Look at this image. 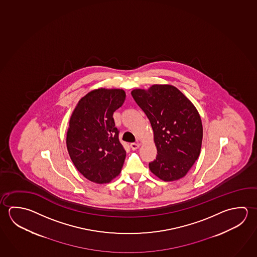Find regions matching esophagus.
Returning a JSON list of instances; mask_svg holds the SVG:
<instances>
[{
  "instance_id": "esophagus-1",
  "label": "esophagus",
  "mask_w": 257,
  "mask_h": 257,
  "mask_svg": "<svg viewBox=\"0 0 257 257\" xmlns=\"http://www.w3.org/2000/svg\"><path fill=\"white\" fill-rule=\"evenodd\" d=\"M130 147L132 148V150H137V149L139 148L140 144H135V143H133V144H130Z\"/></svg>"
}]
</instances>
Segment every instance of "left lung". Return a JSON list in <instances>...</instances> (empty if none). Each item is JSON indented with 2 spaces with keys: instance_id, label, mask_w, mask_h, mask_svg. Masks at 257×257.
Here are the masks:
<instances>
[{
  "instance_id": "obj_1",
  "label": "left lung",
  "mask_w": 257,
  "mask_h": 257,
  "mask_svg": "<svg viewBox=\"0 0 257 257\" xmlns=\"http://www.w3.org/2000/svg\"><path fill=\"white\" fill-rule=\"evenodd\" d=\"M132 95L153 127L157 156L149 163L164 181L184 177L198 160L202 144L201 119L193 104L175 86L154 85Z\"/></svg>"
}]
</instances>
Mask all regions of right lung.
<instances>
[{
  "label": "right lung",
  "mask_w": 257,
  "mask_h": 257,
  "mask_svg": "<svg viewBox=\"0 0 257 257\" xmlns=\"http://www.w3.org/2000/svg\"><path fill=\"white\" fill-rule=\"evenodd\" d=\"M124 100L122 89L91 91L79 100L69 120V156L77 171L95 183H108L119 175L125 160L113 117Z\"/></svg>",
  "instance_id": "add662e5"
}]
</instances>
